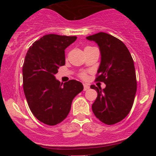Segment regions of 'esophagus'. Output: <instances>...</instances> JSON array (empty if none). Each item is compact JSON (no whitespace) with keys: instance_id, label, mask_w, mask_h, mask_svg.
<instances>
[{"instance_id":"34e87169","label":"esophagus","mask_w":156,"mask_h":156,"mask_svg":"<svg viewBox=\"0 0 156 156\" xmlns=\"http://www.w3.org/2000/svg\"><path fill=\"white\" fill-rule=\"evenodd\" d=\"M89 89V86L88 85V84L84 83L83 84V90L84 91H87V90H88Z\"/></svg>"}]
</instances>
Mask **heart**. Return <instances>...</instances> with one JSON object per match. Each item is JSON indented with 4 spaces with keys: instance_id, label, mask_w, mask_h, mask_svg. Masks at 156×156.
Masks as SVG:
<instances>
[{
    "instance_id": "heart-1",
    "label": "heart",
    "mask_w": 156,
    "mask_h": 156,
    "mask_svg": "<svg viewBox=\"0 0 156 156\" xmlns=\"http://www.w3.org/2000/svg\"><path fill=\"white\" fill-rule=\"evenodd\" d=\"M80 76H81V78H86V75H85V74H83H83L80 75Z\"/></svg>"
}]
</instances>
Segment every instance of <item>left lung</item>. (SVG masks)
<instances>
[{"mask_svg": "<svg viewBox=\"0 0 156 156\" xmlns=\"http://www.w3.org/2000/svg\"><path fill=\"white\" fill-rule=\"evenodd\" d=\"M87 39L99 47L101 57L96 80L105 84L103 89L91 85L98 92L92 112L103 123L114 125L122 120L133 106L137 88L133 60L125 44L108 34L100 32Z\"/></svg>", "mask_w": 156, "mask_h": 156, "instance_id": "left-lung-1", "label": "left lung"}]
</instances>
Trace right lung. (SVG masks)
Instances as JSON below:
<instances>
[{
    "instance_id": "1",
    "label": "right lung",
    "mask_w": 156,
    "mask_h": 156,
    "mask_svg": "<svg viewBox=\"0 0 156 156\" xmlns=\"http://www.w3.org/2000/svg\"><path fill=\"white\" fill-rule=\"evenodd\" d=\"M76 37L47 34L34 42L23 66V90L34 117L44 124L55 125L67 117L73 100L83 89L80 82L70 80L61 83L55 78L65 64L64 50Z\"/></svg>"
}]
</instances>
